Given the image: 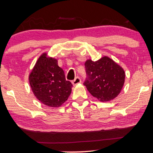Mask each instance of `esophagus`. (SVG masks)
<instances>
[{
	"mask_svg": "<svg viewBox=\"0 0 153 153\" xmlns=\"http://www.w3.org/2000/svg\"><path fill=\"white\" fill-rule=\"evenodd\" d=\"M81 82V79L79 78V76H76V78L74 79V80H73V81H72V84H73V85H77V84H79V83H80Z\"/></svg>",
	"mask_w": 153,
	"mask_h": 153,
	"instance_id": "esophagus-1",
	"label": "esophagus"
}]
</instances>
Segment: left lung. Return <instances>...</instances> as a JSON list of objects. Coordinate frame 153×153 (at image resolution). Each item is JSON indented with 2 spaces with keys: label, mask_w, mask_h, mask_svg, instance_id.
<instances>
[{
  "label": "left lung",
  "mask_w": 153,
  "mask_h": 153,
  "mask_svg": "<svg viewBox=\"0 0 153 153\" xmlns=\"http://www.w3.org/2000/svg\"><path fill=\"white\" fill-rule=\"evenodd\" d=\"M87 79L83 85L91 95L102 102L114 99L120 93L125 73L123 68L109 57L85 63Z\"/></svg>",
  "instance_id": "obj_1"
}]
</instances>
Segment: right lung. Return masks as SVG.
Here are the masks:
<instances>
[{
    "label": "right lung",
    "mask_w": 153,
    "mask_h": 153,
    "mask_svg": "<svg viewBox=\"0 0 153 153\" xmlns=\"http://www.w3.org/2000/svg\"><path fill=\"white\" fill-rule=\"evenodd\" d=\"M29 80L34 95L46 106L60 107L71 94L72 84L66 81L57 60L48 57L46 53L37 59Z\"/></svg>",
    "instance_id": "1"
}]
</instances>
